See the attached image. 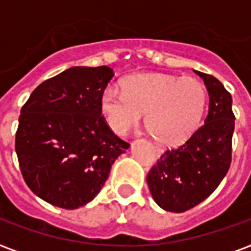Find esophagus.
<instances>
[{"label":"esophagus","mask_w":251,"mask_h":251,"mask_svg":"<svg viewBox=\"0 0 251 251\" xmlns=\"http://www.w3.org/2000/svg\"><path fill=\"white\" fill-rule=\"evenodd\" d=\"M155 152H156L157 156H159V155H161V153H163V150H161L160 147H155Z\"/></svg>","instance_id":"esophagus-1"}]
</instances>
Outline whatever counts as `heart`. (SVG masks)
Returning <instances> with one entry per match:
<instances>
[{
    "label": "heart",
    "instance_id": "obj_1",
    "mask_svg": "<svg viewBox=\"0 0 251 251\" xmlns=\"http://www.w3.org/2000/svg\"><path fill=\"white\" fill-rule=\"evenodd\" d=\"M122 88L106 86L100 96V110L106 125L117 135H126L146 121L163 145H179L198 129L207 105L204 84L195 78L165 74H135Z\"/></svg>",
    "mask_w": 251,
    "mask_h": 251
}]
</instances>
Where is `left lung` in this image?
<instances>
[{"label": "left lung", "instance_id": "left-lung-1", "mask_svg": "<svg viewBox=\"0 0 251 251\" xmlns=\"http://www.w3.org/2000/svg\"><path fill=\"white\" fill-rule=\"evenodd\" d=\"M194 73L202 78L210 96L204 125L183 145L165 151L147 176L153 201L171 212L190 210L208 198L232 160V96L215 76Z\"/></svg>", "mask_w": 251, "mask_h": 251}]
</instances>
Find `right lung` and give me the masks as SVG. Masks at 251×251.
Here are the masks:
<instances>
[{
  "label": "right lung",
  "mask_w": 251,
  "mask_h": 251,
  "mask_svg": "<svg viewBox=\"0 0 251 251\" xmlns=\"http://www.w3.org/2000/svg\"><path fill=\"white\" fill-rule=\"evenodd\" d=\"M108 66H75L35 88L21 110L15 151L32 193L75 210L99 194L110 168L130 145L109 129L100 110Z\"/></svg>",
  "instance_id": "right-lung-1"
}]
</instances>
